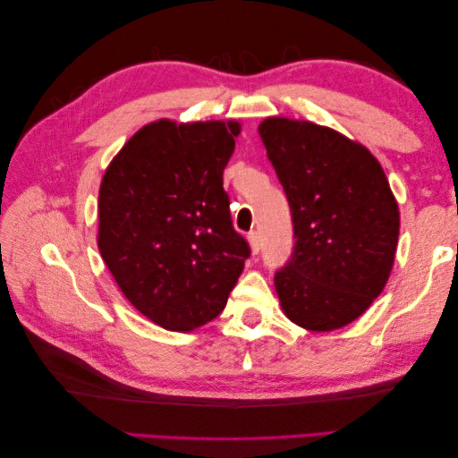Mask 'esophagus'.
I'll return each instance as SVG.
<instances>
[{
    "label": "esophagus",
    "instance_id": "esophagus-1",
    "mask_svg": "<svg viewBox=\"0 0 458 458\" xmlns=\"http://www.w3.org/2000/svg\"><path fill=\"white\" fill-rule=\"evenodd\" d=\"M248 240H250V246H251V251H254V254H259V250H261V240H259V234L256 230H251L250 234H248Z\"/></svg>",
    "mask_w": 458,
    "mask_h": 458
}]
</instances>
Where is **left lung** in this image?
Masks as SVG:
<instances>
[{
  "label": "left lung",
  "mask_w": 458,
  "mask_h": 458,
  "mask_svg": "<svg viewBox=\"0 0 458 458\" xmlns=\"http://www.w3.org/2000/svg\"><path fill=\"white\" fill-rule=\"evenodd\" d=\"M259 135L287 194L295 246L276 271L284 313L307 330L343 328L382 293L400 210L382 165L325 125L267 118Z\"/></svg>",
  "instance_id": "left-lung-1"
}]
</instances>
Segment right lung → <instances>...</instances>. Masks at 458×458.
<instances>
[{
  "mask_svg": "<svg viewBox=\"0 0 458 458\" xmlns=\"http://www.w3.org/2000/svg\"><path fill=\"white\" fill-rule=\"evenodd\" d=\"M238 133V122H153L104 173V264L130 303L167 330L218 317L251 254L222 187Z\"/></svg>",
  "mask_w": 458,
  "mask_h": 458,
  "instance_id": "obj_1",
  "label": "right lung"
}]
</instances>
